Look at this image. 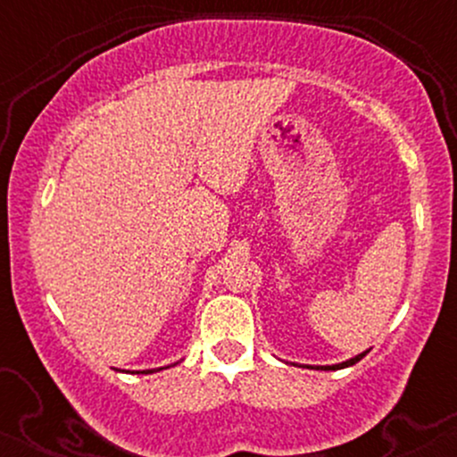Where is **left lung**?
Returning <instances> with one entry per match:
<instances>
[{
	"mask_svg": "<svg viewBox=\"0 0 457 457\" xmlns=\"http://www.w3.org/2000/svg\"><path fill=\"white\" fill-rule=\"evenodd\" d=\"M365 353H367V350H365ZM365 353L356 354V356H353V359L344 361V363H337V365H316V367L307 365V367H309V370H344V367H350V365L359 363V361H361V359H363V356H365Z\"/></svg>",
	"mask_w": 457,
	"mask_h": 457,
	"instance_id": "obj_1",
	"label": "left lung"
}]
</instances>
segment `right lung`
<instances>
[{
    "label": "right lung",
    "mask_w": 457,
    "mask_h": 457,
    "mask_svg": "<svg viewBox=\"0 0 457 457\" xmlns=\"http://www.w3.org/2000/svg\"><path fill=\"white\" fill-rule=\"evenodd\" d=\"M167 367H170V365H167ZM159 370H162V367H159ZM152 371H154V370H144V371H137V374H152Z\"/></svg>",
    "instance_id": "add662e5"
}]
</instances>
